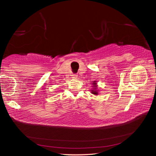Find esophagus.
Masks as SVG:
<instances>
[{
	"label": "esophagus",
	"mask_w": 156,
	"mask_h": 156,
	"mask_svg": "<svg viewBox=\"0 0 156 156\" xmlns=\"http://www.w3.org/2000/svg\"><path fill=\"white\" fill-rule=\"evenodd\" d=\"M77 77H78L77 74H73L72 75V78H76Z\"/></svg>",
	"instance_id": "obj_1"
}]
</instances>
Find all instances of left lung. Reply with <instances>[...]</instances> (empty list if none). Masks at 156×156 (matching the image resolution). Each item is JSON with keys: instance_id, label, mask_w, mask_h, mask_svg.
Segmentation results:
<instances>
[{"instance_id": "1", "label": "left lung", "mask_w": 156, "mask_h": 156, "mask_svg": "<svg viewBox=\"0 0 156 156\" xmlns=\"http://www.w3.org/2000/svg\"><path fill=\"white\" fill-rule=\"evenodd\" d=\"M93 84H94V85L93 86V87H96V85H95V84H96V83H95V82H94V83H93ZM92 94H96V95H97V94H98V92H97V91H94V90H92V92H91Z\"/></svg>"}]
</instances>
